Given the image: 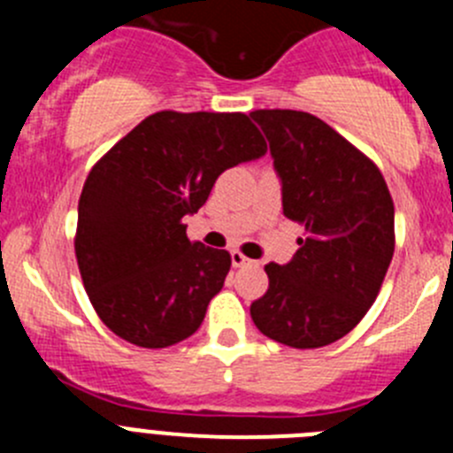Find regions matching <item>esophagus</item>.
Wrapping results in <instances>:
<instances>
[{"label": "esophagus", "instance_id": "34e87169", "mask_svg": "<svg viewBox=\"0 0 453 453\" xmlns=\"http://www.w3.org/2000/svg\"><path fill=\"white\" fill-rule=\"evenodd\" d=\"M250 258H247L245 254H242V251H231V265L234 267H245V265H250Z\"/></svg>", "mask_w": 453, "mask_h": 453}]
</instances>
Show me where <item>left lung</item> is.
<instances>
[{
	"label": "left lung",
	"instance_id": "left-lung-1",
	"mask_svg": "<svg viewBox=\"0 0 453 453\" xmlns=\"http://www.w3.org/2000/svg\"><path fill=\"white\" fill-rule=\"evenodd\" d=\"M270 142L283 215L306 238L250 313L263 335L315 349L349 334L381 290L395 254V206L383 174L326 122L303 111L250 113Z\"/></svg>",
	"mask_w": 453,
	"mask_h": 453
}]
</instances>
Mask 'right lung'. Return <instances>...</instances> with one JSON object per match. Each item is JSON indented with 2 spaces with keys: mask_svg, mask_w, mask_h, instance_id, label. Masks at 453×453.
<instances>
[{
  "mask_svg": "<svg viewBox=\"0 0 453 453\" xmlns=\"http://www.w3.org/2000/svg\"><path fill=\"white\" fill-rule=\"evenodd\" d=\"M245 113L161 111L92 167L77 219V263L90 303L131 345L163 349L202 326L231 256L190 242L186 215L224 170L265 156Z\"/></svg>",
  "mask_w": 453,
  "mask_h": 453,
  "instance_id": "add662e5",
  "label": "right lung"
}]
</instances>
